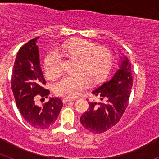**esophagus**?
Here are the masks:
<instances>
[{
    "label": "esophagus",
    "instance_id": "obj_1",
    "mask_svg": "<svg viewBox=\"0 0 159 159\" xmlns=\"http://www.w3.org/2000/svg\"><path fill=\"white\" fill-rule=\"evenodd\" d=\"M70 101H74V99H69V98H64V99H63V102H64V103H66V102H70Z\"/></svg>",
    "mask_w": 159,
    "mask_h": 159
}]
</instances>
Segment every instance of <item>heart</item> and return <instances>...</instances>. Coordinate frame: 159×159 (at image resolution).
Listing matches in <instances>:
<instances>
[{
	"instance_id": "b5f03b06",
	"label": "heart",
	"mask_w": 159,
	"mask_h": 159,
	"mask_svg": "<svg viewBox=\"0 0 159 159\" xmlns=\"http://www.w3.org/2000/svg\"><path fill=\"white\" fill-rule=\"evenodd\" d=\"M76 60L74 73L66 76L55 86V92L60 96L75 98L88 88L89 82L97 84L105 80L112 67V55L103 48H95L91 41L82 38L73 39L60 46L57 50H50L44 57V71L48 78L55 79L62 74V58Z\"/></svg>"
}]
</instances>
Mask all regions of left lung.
<instances>
[{
    "label": "left lung",
    "instance_id": "1",
    "mask_svg": "<svg viewBox=\"0 0 159 159\" xmlns=\"http://www.w3.org/2000/svg\"><path fill=\"white\" fill-rule=\"evenodd\" d=\"M119 58V68L110 80L92 91L102 102H88V110L80 117L83 127L92 133L100 134L115 126L128 105L133 85L131 65L124 54L121 53Z\"/></svg>",
    "mask_w": 159,
    "mask_h": 159
}]
</instances>
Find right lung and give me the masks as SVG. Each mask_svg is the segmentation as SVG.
<instances>
[{"label": "right lung", "mask_w": 159, "mask_h": 159, "mask_svg": "<svg viewBox=\"0 0 159 159\" xmlns=\"http://www.w3.org/2000/svg\"><path fill=\"white\" fill-rule=\"evenodd\" d=\"M38 38L20 48L14 62L11 85L16 106L25 121L35 128L43 130L57 120L63 102L60 98L51 97L42 106L35 103L36 95L48 98L50 93L43 87L46 81L40 68Z\"/></svg>", "instance_id": "right-lung-1"}]
</instances>
